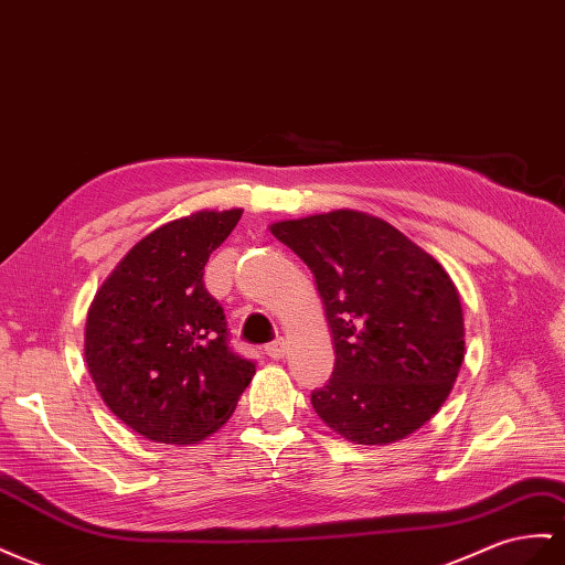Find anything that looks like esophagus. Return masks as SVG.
<instances>
[{"label":"esophagus","instance_id":"esophagus-1","mask_svg":"<svg viewBox=\"0 0 565 565\" xmlns=\"http://www.w3.org/2000/svg\"><path fill=\"white\" fill-rule=\"evenodd\" d=\"M266 354H268L273 361L282 359V354H285V342H282V340H276V342L266 344Z\"/></svg>","mask_w":565,"mask_h":565}]
</instances>
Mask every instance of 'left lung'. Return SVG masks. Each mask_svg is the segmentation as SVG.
Here are the masks:
<instances>
[{"label": "left lung", "instance_id": "1", "mask_svg": "<svg viewBox=\"0 0 565 565\" xmlns=\"http://www.w3.org/2000/svg\"><path fill=\"white\" fill-rule=\"evenodd\" d=\"M270 233L307 264L334 344L318 418L354 445H392L428 423L463 363L449 273L383 218L354 209L280 221Z\"/></svg>", "mask_w": 565, "mask_h": 565}]
</instances>
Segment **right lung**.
<instances>
[{
    "label": "right lung",
    "instance_id": "add662e5",
    "mask_svg": "<svg viewBox=\"0 0 565 565\" xmlns=\"http://www.w3.org/2000/svg\"><path fill=\"white\" fill-rule=\"evenodd\" d=\"M242 209L196 211L120 258L89 303L85 363L111 414L161 445H196L233 416L256 365L227 344L204 266Z\"/></svg>",
    "mask_w": 565,
    "mask_h": 565
}]
</instances>
